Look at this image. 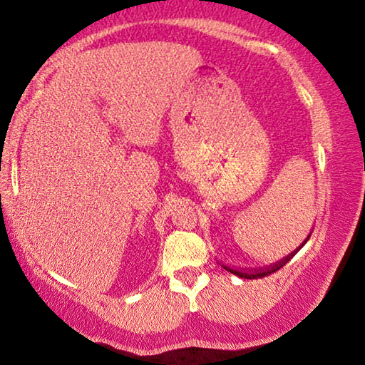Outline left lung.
<instances>
[{
  "label": "left lung",
  "instance_id": "1",
  "mask_svg": "<svg viewBox=\"0 0 365 365\" xmlns=\"http://www.w3.org/2000/svg\"><path fill=\"white\" fill-rule=\"evenodd\" d=\"M310 235H312V230H310V234L305 237V240L302 242V244H300L296 250L294 252H291L289 253L287 257H284V258H281L279 262H276V263H271V264H268V266H259V268H242V266H230V264H225V263H221L222 264V268L224 269H227L229 273H232V274H235V276H239V277H244V279H255V277H263V276H268V274H271V273H274V271H277L279 268H282V266H284L289 259H291L294 255H296V253L300 250V248H302L305 244H307L309 242V239H310Z\"/></svg>",
  "mask_w": 365,
  "mask_h": 365
}]
</instances>
